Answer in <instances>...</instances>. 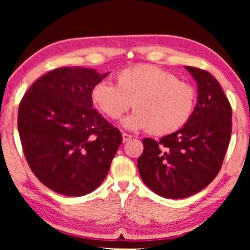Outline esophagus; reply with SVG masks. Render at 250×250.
<instances>
[{"label":"esophagus","instance_id":"1","mask_svg":"<svg viewBox=\"0 0 250 250\" xmlns=\"http://www.w3.org/2000/svg\"><path fill=\"white\" fill-rule=\"evenodd\" d=\"M132 139V135L128 134V133H122V141L124 142H128Z\"/></svg>","mask_w":250,"mask_h":250}]
</instances>
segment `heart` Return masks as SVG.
Returning a JSON list of instances; mask_svg holds the SVG:
<instances>
[{"instance_id":"heart-1","label":"heart","mask_w":250,"mask_h":250,"mask_svg":"<svg viewBox=\"0 0 250 250\" xmlns=\"http://www.w3.org/2000/svg\"><path fill=\"white\" fill-rule=\"evenodd\" d=\"M91 100L111 120L121 118L133 103L135 110L122 120V125L166 135L179 131L191 119L196 90L172 73L145 64L119 71L116 84L105 80L96 83Z\"/></svg>"}]
</instances>
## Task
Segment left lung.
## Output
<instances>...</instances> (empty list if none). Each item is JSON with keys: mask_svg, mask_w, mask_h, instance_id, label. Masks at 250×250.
Instances as JSON below:
<instances>
[{"mask_svg": "<svg viewBox=\"0 0 250 250\" xmlns=\"http://www.w3.org/2000/svg\"><path fill=\"white\" fill-rule=\"evenodd\" d=\"M197 84V104L183 128L143 139L138 170L147 188L166 198H184L205 188L221 170L231 135V107L208 71L185 66Z\"/></svg>", "mask_w": 250, "mask_h": 250, "instance_id": "8db88e82", "label": "left lung"}]
</instances>
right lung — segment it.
Here are the masks:
<instances>
[{
	"label": "right lung",
	"instance_id": "right-lung-1",
	"mask_svg": "<svg viewBox=\"0 0 250 250\" xmlns=\"http://www.w3.org/2000/svg\"><path fill=\"white\" fill-rule=\"evenodd\" d=\"M109 73L61 67L24 95L18 126L24 155L42 183L66 196L99 188L122 142L119 129L92 108L91 90Z\"/></svg>",
	"mask_w": 250,
	"mask_h": 250
}]
</instances>
